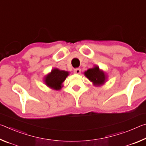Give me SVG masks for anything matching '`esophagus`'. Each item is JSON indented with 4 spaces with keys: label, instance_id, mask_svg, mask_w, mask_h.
Listing matches in <instances>:
<instances>
[{
    "label": "esophagus",
    "instance_id": "esophagus-1",
    "mask_svg": "<svg viewBox=\"0 0 146 146\" xmlns=\"http://www.w3.org/2000/svg\"><path fill=\"white\" fill-rule=\"evenodd\" d=\"M74 73L75 74H80L81 73V70L80 68H76L74 70Z\"/></svg>",
    "mask_w": 146,
    "mask_h": 146
}]
</instances>
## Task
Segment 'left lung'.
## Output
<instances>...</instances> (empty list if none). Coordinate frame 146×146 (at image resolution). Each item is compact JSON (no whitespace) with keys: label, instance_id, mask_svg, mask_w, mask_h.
Listing matches in <instances>:
<instances>
[{"label":"left lung","instance_id":"8db88e82","mask_svg":"<svg viewBox=\"0 0 146 146\" xmlns=\"http://www.w3.org/2000/svg\"><path fill=\"white\" fill-rule=\"evenodd\" d=\"M85 76L93 82L95 86H100L105 83L107 80V75L99 67L95 66L93 68L89 69L84 72Z\"/></svg>","mask_w":146,"mask_h":146}]
</instances>
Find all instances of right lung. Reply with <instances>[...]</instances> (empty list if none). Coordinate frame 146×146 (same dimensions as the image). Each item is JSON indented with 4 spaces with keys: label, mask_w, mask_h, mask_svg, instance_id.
I'll use <instances>...</instances> for the list:
<instances>
[{
    "label": "right lung",
    "mask_w": 146,
    "mask_h": 146,
    "mask_svg": "<svg viewBox=\"0 0 146 146\" xmlns=\"http://www.w3.org/2000/svg\"><path fill=\"white\" fill-rule=\"evenodd\" d=\"M69 75L68 71L60 70L57 68H54L51 72L44 78L46 85L55 90H60L62 87V82Z\"/></svg>",
    "instance_id": "1"
}]
</instances>
